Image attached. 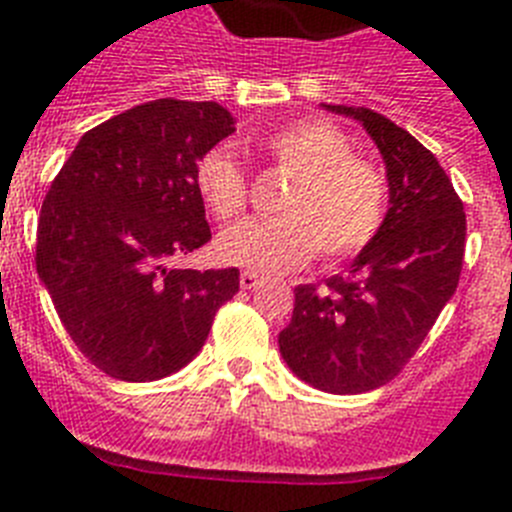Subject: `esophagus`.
Returning a JSON list of instances; mask_svg holds the SVG:
<instances>
[{
	"label": "esophagus",
	"mask_w": 512,
	"mask_h": 512,
	"mask_svg": "<svg viewBox=\"0 0 512 512\" xmlns=\"http://www.w3.org/2000/svg\"><path fill=\"white\" fill-rule=\"evenodd\" d=\"M261 284V277L256 271H241V287L243 289H256Z\"/></svg>",
	"instance_id": "obj_1"
}]
</instances>
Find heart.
<instances>
[{
    "mask_svg": "<svg viewBox=\"0 0 512 512\" xmlns=\"http://www.w3.org/2000/svg\"><path fill=\"white\" fill-rule=\"evenodd\" d=\"M259 148L295 174L271 220H243L215 243L225 264L259 274L305 266L320 248L328 261L354 256L384 223L387 187L372 164L351 156L346 135L328 120L300 117L259 138ZM194 187L217 220L246 207V174L228 148L207 151L194 166Z\"/></svg>",
    "mask_w": 512,
    "mask_h": 512,
    "instance_id": "b5f03b06",
    "label": "heart"
}]
</instances>
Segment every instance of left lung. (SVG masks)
Masks as SVG:
<instances>
[{
    "label": "left lung",
    "mask_w": 512,
    "mask_h": 512,
    "mask_svg": "<svg viewBox=\"0 0 512 512\" xmlns=\"http://www.w3.org/2000/svg\"><path fill=\"white\" fill-rule=\"evenodd\" d=\"M361 122L387 169L390 210L374 241L325 287H295L279 354L302 382L330 395L377 390L400 374L454 297L467 215L438 158L408 130L366 107L323 104Z\"/></svg>",
    "instance_id": "8db88e82"
}]
</instances>
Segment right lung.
Returning a JSON list of instances; mask_svg holds the SVG:
<instances>
[{"label": "right lung", "mask_w": 512, "mask_h": 512, "mask_svg": "<svg viewBox=\"0 0 512 512\" xmlns=\"http://www.w3.org/2000/svg\"><path fill=\"white\" fill-rule=\"evenodd\" d=\"M217 102L156 99L81 135L45 194L38 277L104 374L153 382L200 354L238 269H171L210 241L194 166L235 133Z\"/></svg>", "instance_id": "1"}]
</instances>
